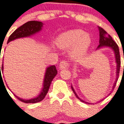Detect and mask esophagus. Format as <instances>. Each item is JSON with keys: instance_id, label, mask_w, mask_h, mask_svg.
I'll return each mask as SVG.
<instances>
[{"instance_id": "esophagus-1", "label": "esophagus", "mask_w": 124, "mask_h": 124, "mask_svg": "<svg viewBox=\"0 0 124 124\" xmlns=\"http://www.w3.org/2000/svg\"><path fill=\"white\" fill-rule=\"evenodd\" d=\"M69 68V64L66 61H62L59 65V68L60 70H64V69H68Z\"/></svg>"}]
</instances>
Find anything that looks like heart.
Here are the masks:
<instances>
[{
    "instance_id": "b5f03b06",
    "label": "heart",
    "mask_w": 124,
    "mask_h": 124,
    "mask_svg": "<svg viewBox=\"0 0 124 124\" xmlns=\"http://www.w3.org/2000/svg\"><path fill=\"white\" fill-rule=\"evenodd\" d=\"M91 37L81 29H71L62 33L58 36L56 43L61 49L71 47L70 54L74 58L84 55L91 44Z\"/></svg>"
}]
</instances>
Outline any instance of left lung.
Masks as SVG:
<instances>
[{"label": "left lung", "mask_w": 124, "mask_h": 124, "mask_svg": "<svg viewBox=\"0 0 124 124\" xmlns=\"http://www.w3.org/2000/svg\"><path fill=\"white\" fill-rule=\"evenodd\" d=\"M99 28V31H100V45H98V49H100V48H101V47H110L111 48L113 51L115 53V59H116V81L115 82V84L113 85V89L115 88V85H116V83L117 81H118V76H119V73H120V51H119V48L118 46L117 45L116 42H115L113 39H112V37L110 36V35L108 34L107 32L106 31H105L104 29H103L101 27H98ZM71 88H72L73 92H74L75 95L76 96L78 99L79 100H81V101L84 102V103H86L87 102L83 100H81V98H79L78 97V96L77 95L76 92H75L73 88L71 86Z\"/></svg>", "instance_id": "obj_1"}]
</instances>
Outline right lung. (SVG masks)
<instances>
[{
	"instance_id": "add662e5",
	"label": "right lung",
	"mask_w": 124,
	"mask_h": 124,
	"mask_svg": "<svg viewBox=\"0 0 124 124\" xmlns=\"http://www.w3.org/2000/svg\"><path fill=\"white\" fill-rule=\"evenodd\" d=\"M43 24V23L40 21H28V22L24 23L22 26L17 28L16 31L10 35V36L9 37L8 40V43L16 39L31 36L32 35L35 34L36 33L39 32L42 28ZM3 64H2L1 69L2 71H3ZM0 73H1L0 66ZM56 74H57V70H56L55 66H49L48 68H47L46 71H45V77H44V80H43V88L38 96L36 98L29 99V100L21 99V98L16 96V98H17L18 100H20L21 101L26 103H35L41 101L45 98L46 94L48 92L51 83L53 79H54V77L56 75ZM0 77H1V75H0Z\"/></svg>"
}]
</instances>
